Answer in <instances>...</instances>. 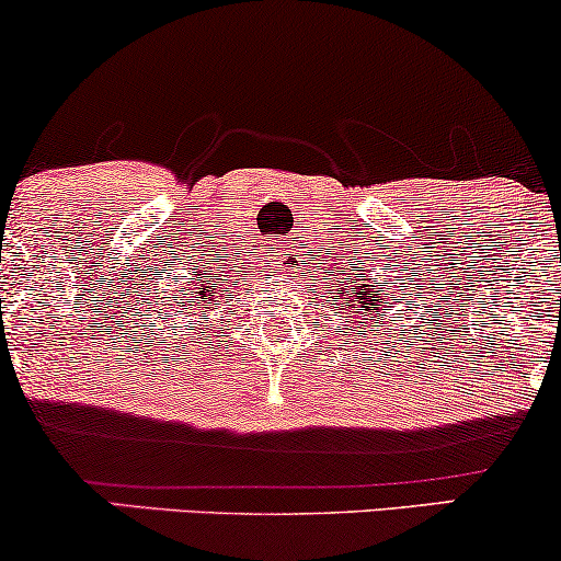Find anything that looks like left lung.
Instances as JSON below:
<instances>
[{"mask_svg": "<svg viewBox=\"0 0 561 561\" xmlns=\"http://www.w3.org/2000/svg\"><path fill=\"white\" fill-rule=\"evenodd\" d=\"M332 298L337 302L334 306V317H343V327H353V332L362 337L364 330H369L371 324H379V319H385L392 311L388 300V289L379 282H366V285H351V289H337V295L332 293ZM371 332V330H369Z\"/></svg>", "mask_w": 561, "mask_h": 561, "instance_id": "1", "label": "left lung"}]
</instances>
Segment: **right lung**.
I'll return each mask as SVG.
<instances>
[{"label":"right lung","instance_id":"obj_1","mask_svg":"<svg viewBox=\"0 0 561 561\" xmlns=\"http://www.w3.org/2000/svg\"><path fill=\"white\" fill-rule=\"evenodd\" d=\"M224 293H229V287H216L210 279L197 276V279L192 282L190 293L182 289V298H184V306H190V313H195V311L199 313L203 308H208L205 302H210V306H221Z\"/></svg>","mask_w":561,"mask_h":561}]
</instances>
